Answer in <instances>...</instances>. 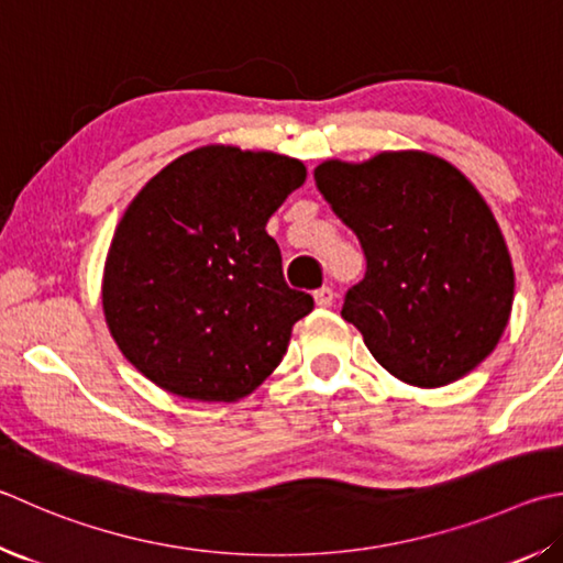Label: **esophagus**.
Instances as JSON below:
<instances>
[{
  "label": "esophagus",
  "instance_id": "1",
  "mask_svg": "<svg viewBox=\"0 0 563 563\" xmlns=\"http://www.w3.org/2000/svg\"><path fill=\"white\" fill-rule=\"evenodd\" d=\"M314 302H317V308H330V305L334 302V292L330 285H322L320 290H314Z\"/></svg>",
  "mask_w": 563,
  "mask_h": 563
}]
</instances>
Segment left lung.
Listing matches in <instances>:
<instances>
[{
	"label": "left lung",
	"mask_w": 563,
	"mask_h": 563,
	"mask_svg": "<svg viewBox=\"0 0 563 563\" xmlns=\"http://www.w3.org/2000/svg\"><path fill=\"white\" fill-rule=\"evenodd\" d=\"M314 181L366 258L342 317L388 374L435 388L493 354L512 312L515 271L493 211L463 172L404 150L362 165L327 159Z\"/></svg>",
	"instance_id": "left-lung-1"
}]
</instances>
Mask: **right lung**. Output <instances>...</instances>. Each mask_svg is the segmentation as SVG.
<instances>
[{"instance_id":"right-lung-1","label":"right lung","mask_w":563,"mask_h":563,"mask_svg":"<svg viewBox=\"0 0 563 563\" xmlns=\"http://www.w3.org/2000/svg\"><path fill=\"white\" fill-rule=\"evenodd\" d=\"M300 159L207 145L152 177L112 236L103 312L125 360L191 401H239L312 310L265 223L302 187Z\"/></svg>"}]
</instances>
